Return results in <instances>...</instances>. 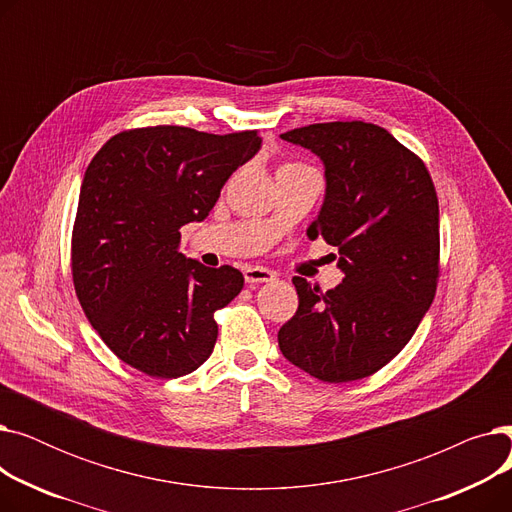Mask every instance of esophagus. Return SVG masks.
Segmentation results:
<instances>
[{
  "instance_id": "1",
  "label": "esophagus",
  "mask_w": 512,
  "mask_h": 512,
  "mask_svg": "<svg viewBox=\"0 0 512 512\" xmlns=\"http://www.w3.org/2000/svg\"><path fill=\"white\" fill-rule=\"evenodd\" d=\"M245 282L247 284H261V282H272L276 280V274L272 270H267V267L261 265H249L245 267Z\"/></svg>"
}]
</instances>
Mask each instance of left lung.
<instances>
[{
	"label": "left lung",
	"instance_id": "left-lung-1",
	"mask_svg": "<svg viewBox=\"0 0 512 512\" xmlns=\"http://www.w3.org/2000/svg\"><path fill=\"white\" fill-rule=\"evenodd\" d=\"M280 137L326 166V199L309 238L338 249L342 282L321 292L292 278L299 309L280 328L282 355L330 384L367 378L413 338L440 278V207L423 159L361 120Z\"/></svg>",
	"mask_w": 512,
	"mask_h": 512
}]
</instances>
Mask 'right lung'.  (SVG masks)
Instances as JSON below:
<instances>
[{
	"label": "right lung",
	"mask_w": 512,
	"mask_h": 512,
	"mask_svg": "<svg viewBox=\"0 0 512 512\" xmlns=\"http://www.w3.org/2000/svg\"><path fill=\"white\" fill-rule=\"evenodd\" d=\"M259 147L257 130L164 124L122 130L91 159L72 228V280L91 326L126 365L170 380L211 355L213 315L245 278L186 259L180 228L207 218Z\"/></svg>",
	"instance_id": "obj_1"
}]
</instances>
